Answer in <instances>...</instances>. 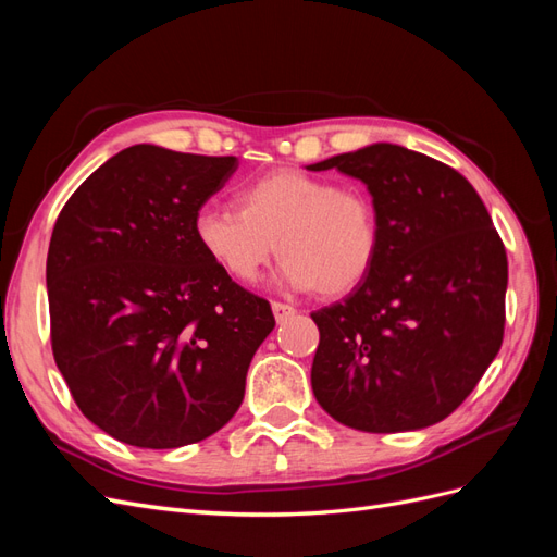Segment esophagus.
<instances>
[{"mask_svg": "<svg viewBox=\"0 0 557 557\" xmlns=\"http://www.w3.org/2000/svg\"><path fill=\"white\" fill-rule=\"evenodd\" d=\"M272 311L276 323H283V320H288L290 315H295V309L290 305H283V301H272Z\"/></svg>", "mask_w": 557, "mask_h": 557, "instance_id": "esophagus-1", "label": "esophagus"}]
</instances>
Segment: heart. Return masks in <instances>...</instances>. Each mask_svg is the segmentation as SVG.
<instances>
[{"label": "heart", "instance_id": "heart-1", "mask_svg": "<svg viewBox=\"0 0 557 557\" xmlns=\"http://www.w3.org/2000/svg\"><path fill=\"white\" fill-rule=\"evenodd\" d=\"M234 207H205L193 225L201 252L234 283L258 281L274 244L281 283L323 297L356 290L379 260V213L360 185L276 170L246 183Z\"/></svg>", "mask_w": 557, "mask_h": 557}]
</instances>
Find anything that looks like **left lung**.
Wrapping results in <instances>:
<instances>
[{
	"mask_svg": "<svg viewBox=\"0 0 557 557\" xmlns=\"http://www.w3.org/2000/svg\"><path fill=\"white\" fill-rule=\"evenodd\" d=\"M358 178L372 195L379 260L344 301L311 313V387L336 423L411 432L474 391L504 334L507 250L462 174L397 144L307 166Z\"/></svg>",
	"mask_w": 557,
	"mask_h": 557,
	"instance_id": "1",
	"label": "left lung"
}]
</instances>
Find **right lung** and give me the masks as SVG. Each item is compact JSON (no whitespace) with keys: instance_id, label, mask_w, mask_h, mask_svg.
Wrapping results in <instances>:
<instances>
[{"instance_id":"obj_1","label":"right lung","mask_w":557,"mask_h":557,"mask_svg":"<svg viewBox=\"0 0 557 557\" xmlns=\"http://www.w3.org/2000/svg\"><path fill=\"white\" fill-rule=\"evenodd\" d=\"M237 158L129 146L66 201L46 260L50 342L90 423L139 448L207 440L237 413L269 301L201 252L195 215Z\"/></svg>"}]
</instances>
